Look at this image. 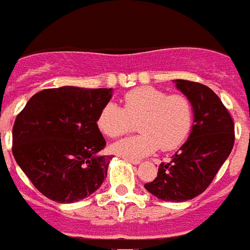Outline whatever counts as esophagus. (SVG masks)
<instances>
[{"label": "esophagus", "instance_id": "obj_1", "mask_svg": "<svg viewBox=\"0 0 250 250\" xmlns=\"http://www.w3.org/2000/svg\"><path fill=\"white\" fill-rule=\"evenodd\" d=\"M123 160H125V161H127V163H131V164H133V165H138V164H140V160L128 159V157H123Z\"/></svg>", "mask_w": 250, "mask_h": 250}]
</instances>
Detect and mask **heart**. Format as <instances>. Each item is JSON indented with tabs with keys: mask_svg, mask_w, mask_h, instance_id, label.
Wrapping results in <instances>:
<instances>
[{
	"mask_svg": "<svg viewBox=\"0 0 250 250\" xmlns=\"http://www.w3.org/2000/svg\"><path fill=\"white\" fill-rule=\"evenodd\" d=\"M143 133L114 143L111 150L123 157L142 159L153 152L173 150L188 139L193 125V106L182 94L169 95L152 86L128 91L123 107L108 102L101 108L97 125L108 138H119L135 128Z\"/></svg>",
	"mask_w": 250,
	"mask_h": 250,
	"instance_id": "heart-1",
	"label": "heart"
}]
</instances>
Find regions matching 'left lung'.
<instances>
[{
  "instance_id": "8db88e82",
  "label": "left lung",
  "mask_w": 250,
  "mask_h": 250,
  "mask_svg": "<svg viewBox=\"0 0 250 250\" xmlns=\"http://www.w3.org/2000/svg\"><path fill=\"white\" fill-rule=\"evenodd\" d=\"M191 102L194 125L188 140L169 163H161L155 181L144 188L161 201L185 202L208 188L235 143V125L218 95L202 83L174 80Z\"/></svg>"
}]
</instances>
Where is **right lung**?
<instances>
[{"mask_svg": "<svg viewBox=\"0 0 250 250\" xmlns=\"http://www.w3.org/2000/svg\"><path fill=\"white\" fill-rule=\"evenodd\" d=\"M112 89L62 86L34 94L13 127V155L43 195L73 203L101 188L111 157L97 118Z\"/></svg>", "mask_w": 250, "mask_h": 250, "instance_id": "1", "label": "right lung"}]
</instances>
